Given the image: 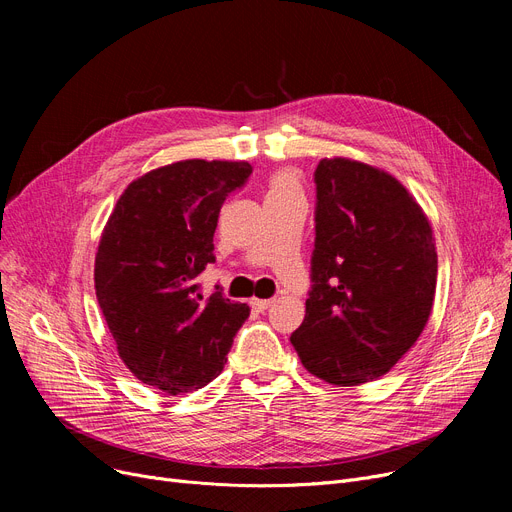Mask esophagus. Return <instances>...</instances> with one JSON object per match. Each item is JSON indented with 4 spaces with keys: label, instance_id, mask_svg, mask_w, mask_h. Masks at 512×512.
<instances>
[{
    "label": "esophagus",
    "instance_id": "obj_1",
    "mask_svg": "<svg viewBox=\"0 0 512 512\" xmlns=\"http://www.w3.org/2000/svg\"><path fill=\"white\" fill-rule=\"evenodd\" d=\"M272 299H251V307L255 309V311H265V309H270L272 307Z\"/></svg>",
    "mask_w": 512,
    "mask_h": 512
}]
</instances>
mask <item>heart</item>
I'll return each mask as SVG.
<instances>
[{
  "mask_svg": "<svg viewBox=\"0 0 512 512\" xmlns=\"http://www.w3.org/2000/svg\"><path fill=\"white\" fill-rule=\"evenodd\" d=\"M290 195H301V174L294 168L276 170L267 182V201L284 199Z\"/></svg>",
  "mask_w": 512,
  "mask_h": 512,
  "instance_id": "heart-1",
  "label": "heart"
}]
</instances>
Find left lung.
<instances>
[{"label": "left lung", "mask_w": 512, "mask_h": 512, "mask_svg": "<svg viewBox=\"0 0 512 512\" xmlns=\"http://www.w3.org/2000/svg\"><path fill=\"white\" fill-rule=\"evenodd\" d=\"M315 249L301 328V363L334 386L388 373L432 315L438 253L432 224L392 174L363 161L315 170Z\"/></svg>", "instance_id": "1"}]
</instances>
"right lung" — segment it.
Masks as SVG:
<instances>
[{"label":"right lung","instance_id":"obj_1","mask_svg":"<svg viewBox=\"0 0 512 512\" xmlns=\"http://www.w3.org/2000/svg\"><path fill=\"white\" fill-rule=\"evenodd\" d=\"M249 161L184 159L132 180L95 255V292L118 355L143 384L170 396L218 378L249 305L205 299L197 276L215 261L213 234Z\"/></svg>","mask_w":512,"mask_h":512}]
</instances>
